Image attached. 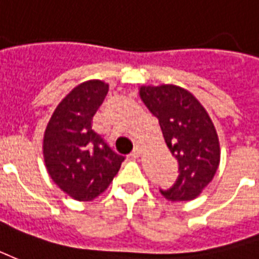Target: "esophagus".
Wrapping results in <instances>:
<instances>
[{"mask_svg": "<svg viewBox=\"0 0 259 259\" xmlns=\"http://www.w3.org/2000/svg\"><path fill=\"white\" fill-rule=\"evenodd\" d=\"M141 154H142V148H141V146H135V148H134V150H132V153H131L132 157L138 158L139 156H141Z\"/></svg>", "mask_w": 259, "mask_h": 259, "instance_id": "34e87169", "label": "esophagus"}]
</instances>
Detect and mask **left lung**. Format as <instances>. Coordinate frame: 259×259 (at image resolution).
<instances>
[{
  "mask_svg": "<svg viewBox=\"0 0 259 259\" xmlns=\"http://www.w3.org/2000/svg\"><path fill=\"white\" fill-rule=\"evenodd\" d=\"M139 96L157 117L164 141L178 161V179L160 192L169 201L196 199L220 165V139L212 120L189 91L178 85H142Z\"/></svg>",
  "mask_w": 259,
  "mask_h": 259,
  "instance_id": "8db88e82",
  "label": "left lung"
}]
</instances>
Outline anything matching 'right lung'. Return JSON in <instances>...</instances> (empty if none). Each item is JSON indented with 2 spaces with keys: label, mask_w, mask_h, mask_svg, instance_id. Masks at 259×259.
<instances>
[{
  "label": "right lung",
  "mask_w": 259,
  "mask_h": 259,
  "mask_svg": "<svg viewBox=\"0 0 259 259\" xmlns=\"http://www.w3.org/2000/svg\"><path fill=\"white\" fill-rule=\"evenodd\" d=\"M107 91L109 84L101 80L77 85L56 106L45 128L47 171L59 189L78 201H91L103 193L124 161L92 130V117Z\"/></svg>",
  "instance_id": "obj_1"
}]
</instances>
